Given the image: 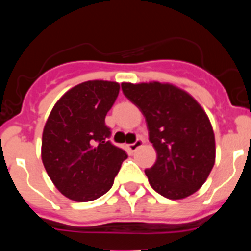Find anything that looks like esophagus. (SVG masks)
Segmentation results:
<instances>
[{
  "label": "esophagus",
  "instance_id": "esophagus-1",
  "mask_svg": "<svg viewBox=\"0 0 251 251\" xmlns=\"http://www.w3.org/2000/svg\"><path fill=\"white\" fill-rule=\"evenodd\" d=\"M142 144H143V141H142V140H137V141L135 142V143L128 144V148H130V151H137V149L140 148V147H142Z\"/></svg>",
  "mask_w": 251,
  "mask_h": 251
}]
</instances>
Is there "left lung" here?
<instances>
[{
    "mask_svg": "<svg viewBox=\"0 0 251 251\" xmlns=\"http://www.w3.org/2000/svg\"><path fill=\"white\" fill-rule=\"evenodd\" d=\"M126 98L142 111L156 161L146 173L151 188L169 199L196 193L215 164V136L206 113L170 83L123 82Z\"/></svg>",
    "mask_w": 251,
    "mask_h": 251,
    "instance_id": "obj_1",
    "label": "left lung"
}]
</instances>
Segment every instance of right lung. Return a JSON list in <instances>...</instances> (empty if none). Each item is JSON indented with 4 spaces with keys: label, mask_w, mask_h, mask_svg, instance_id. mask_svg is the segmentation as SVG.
<instances>
[{
    "label": "right lung",
    "mask_w": 251,
    "mask_h": 251,
    "mask_svg": "<svg viewBox=\"0 0 251 251\" xmlns=\"http://www.w3.org/2000/svg\"><path fill=\"white\" fill-rule=\"evenodd\" d=\"M120 90L118 82L86 81L68 91L48 116L41 156L58 191L75 201L107 193L127 154L108 140L105 115Z\"/></svg>",
    "instance_id": "1"
}]
</instances>
